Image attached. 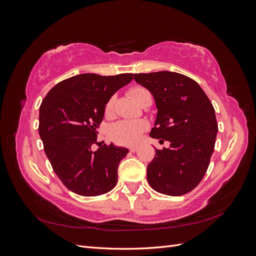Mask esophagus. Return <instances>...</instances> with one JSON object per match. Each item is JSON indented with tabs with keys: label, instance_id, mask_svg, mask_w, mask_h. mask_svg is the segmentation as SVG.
<instances>
[{
	"label": "esophagus",
	"instance_id": "obj_1",
	"mask_svg": "<svg viewBox=\"0 0 256 256\" xmlns=\"http://www.w3.org/2000/svg\"><path fill=\"white\" fill-rule=\"evenodd\" d=\"M138 150V145H134V146H131L130 148H129V150L131 152H136V150Z\"/></svg>",
	"mask_w": 256,
	"mask_h": 256
}]
</instances>
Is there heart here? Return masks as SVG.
<instances>
[{"mask_svg": "<svg viewBox=\"0 0 256 256\" xmlns=\"http://www.w3.org/2000/svg\"><path fill=\"white\" fill-rule=\"evenodd\" d=\"M150 92L144 88L134 86L129 90V95L140 104L143 98ZM114 104V98H110L106 104V111H111ZM147 129L146 122L143 120H120L116 122L111 129V136L113 140L122 145L136 144Z\"/></svg>", "mask_w": 256, "mask_h": 256, "instance_id": "1", "label": "heart"}]
</instances>
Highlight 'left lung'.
<instances>
[{"mask_svg": "<svg viewBox=\"0 0 256 256\" xmlns=\"http://www.w3.org/2000/svg\"><path fill=\"white\" fill-rule=\"evenodd\" d=\"M134 80L148 90L158 109L150 136L168 148L154 150L147 166V180L162 194L180 196L203 180L214 150L218 122L202 88L182 74H136Z\"/></svg>", "mask_w": 256, "mask_h": 256, "instance_id": "obj_1", "label": "left lung"}]
</instances>
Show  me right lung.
Returning a JSON list of instances; mask_svg holds the SVG:
<instances>
[{
    "label": "right lung",
    "instance_id": "right-lung-1",
    "mask_svg": "<svg viewBox=\"0 0 256 256\" xmlns=\"http://www.w3.org/2000/svg\"><path fill=\"white\" fill-rule=\"evenodd\" d=\"M134 74H83L53 86L40 108L38 131L53 171L67 189L82 196L111 191L127 148L97 142L106 104ZM100 148L94 150V146Z\"/></svg>",
    "mask_w": 256,
    "mask_h": 256
}]
</instances>
